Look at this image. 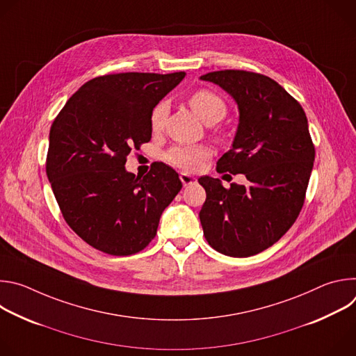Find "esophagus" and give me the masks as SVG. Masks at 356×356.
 I'll use <instances>...</instances> for the list:
<instances>
[{"label":"esophagus","instance_id":"34e87169","mask_svg":"<svg viewBox=\"0 0 356 356\" xmlns=\"http://www.w3.org/2000/svg\"><path fill=\"white\" fill-rule=\"evenodd\" d=\"M180 181H181V183H183V186L186 187V186H191V184H194V183L197 181V179H195L194 176L188 175V173L181 172V173H180Z\"/></svg>","mask_w":356,"mask_h":356}]
</instances>
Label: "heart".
I'll list each match as a JSON object with an SVG mask.
<instances>
[{"label":"heart","instance_id":"1","mask_svg":"<svg viewBox=\"0 0 356 356\" xmlns=\"http://www.w3.org/2000/svg\"><path fill=\"white\" fill-rule=\"evenodd\" d=\"M188 106L206 124H216L224 118L227 107L224 101L209 90L194 91L188 97ZM168 117V104L159 103L150 114V128L154 132L163 129ZM210 156V149L202 145H176L166 152V161L184 170H195Z\"/></svg>","mask_w":356,"mask_h":356}]
</instances>
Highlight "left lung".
<instances>
[{
	"instance_id": "left-lung-1",
	"label": "left lung",
	"mask_w": 356,
	"mask_h": 356,
	"mask_svg": "<svg viewBox=\"0 0 356 356\" xmlns=\"http://www.w3.org/2000/svg\"><path fill=\"white\" fill-rule=\"evenodd\" d=\"M227 91L239 111L231 149L217 172L245 175L248 184L202 176L207 198L200 221L207 242L224 255L248 258L277 242L298 217L309 186L314 145L297 101L268 76L245 70L202 74Z\"/></svg>"
}]
</instances>
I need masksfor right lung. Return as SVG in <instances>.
<instances>
[{
	"label": "right lung",
	"instance_id": "right-lung-1",
	"mask_svg": "<svg viewBox=\"0 0 356 356\" xmlns=\"http://www.w3.org/2000/svg\"><path fill=\"white\" fill-rule=\"evenodd\" d=\"M184 72L118 73L83 84L49 132L46 175L69 227L108 255L128 257L155 238L179 175L155 163L146 176L125 169L131 149L152 138L150 114Z\"/></svg>",
	"mask_w": 356,
	"mask_h": 356
}]
</instances>
